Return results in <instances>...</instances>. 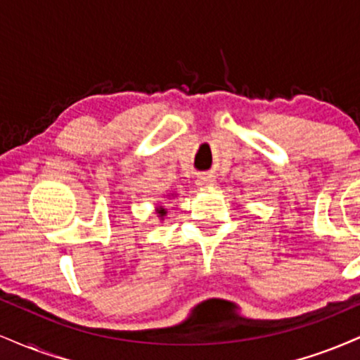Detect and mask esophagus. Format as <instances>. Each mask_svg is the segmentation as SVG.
<instances>
[{
	"label": "esophagus",
	"mask_w": 360,
	"mask_h": 360,
	"mask_svg": "<svg viewBox=\"0 0 360 360\" xmlns=\"http://www.w3.org/2000/svg\"><path fill=\"white\" fill-rule=\"evenodd\" d=\"M196 184L199 188H206V186H213L214 184V177L211 174H201L198 177Z\"/></svg>",
	"instance_id": "1"
}]
</instances>
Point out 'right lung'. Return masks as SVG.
Wrapping results in <instances>:
<instances>
[{
    "label": "right lung",
    "mask_w": 360,
    "mask_h": 360,
    "mask_svg": "<svg viewBox=\"0 0 360 360\" xmlns=\"http://www.w3.org/2000/svg\"><path fill=\"white\" fill-rule=\"evenodd\" d=\"M158 213H159V216H161V218H162V216L166 214V210H164V207H159V211H158Z\"/></svg>",
    "instance_id": "1"
}]
</instances>
